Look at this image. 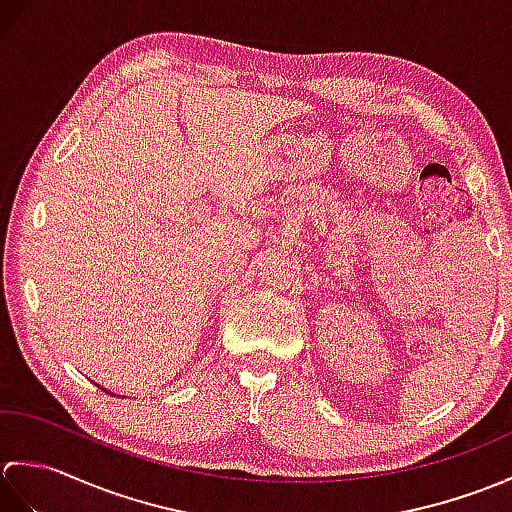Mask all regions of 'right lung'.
Here are the masks:
<instances>
[{"label":"right lung","instance_id":"obj_1","mask_svg":"<svg viewBox=\"0 0 512 512\" xmlns=\"http://www.w3.org/2000/svg\"><path fill=\"white\" fill-rule=\"evenodd\" d=\"M101 389H103V387H101ZM103 391H107V389H103ZM107 394H112V391H107ZM112 396H114V394H112Z\"/></svg>","mask_w":512,"mask_h":512}]
</instances>
